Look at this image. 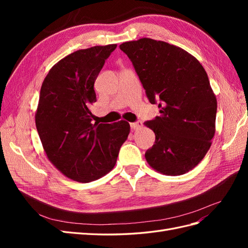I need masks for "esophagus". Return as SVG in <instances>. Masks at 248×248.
I'll use <instances>...</instances> for the list:
<instances>
[{"mask_svg":"<svg viewBox=\"0 0 248 248\" xmlns=\"http://www.w3.org/2000/svg\"><path fill=\"white\" fill-rule=\"evenodd\" d=\"M130 126H131L132 129L138 130V129L141 128V127H142V123H141L140 121H138V122H136V123H131Z\"/></svg>","mask_w":248,"mask_h":248,"instance_id":"esophagus-1","label":"esophagus"}]
</instances>
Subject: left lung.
I'll return each mask as SVG.
<instances>
[{"label": "left lung", "mask_w": 248, "mask_h": 248, "mask_svg": "<svg viewBox=\"0 0 248 248\" xmlns=\"http://www.w3.org/2000/svg\"><path fill=\"white\" fill-rule=\"evenodd\" d=\"M120 49L131 60L149 101H160V116L145 123L155 133L147 162L167 176L188 172L215 134L217 100L204 67L183 48L151 38L124 42Z\"/></svg>", "instance_id": "obj_1"}]
</instances>
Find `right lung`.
<instances>
[{
    "label": "right lung",
    "instance_id": "1",
    "mask_svg": "<svg viewBox=\"0 0 248 248\" xmlns=\"http://www.w3.org/2000/svg\"><path fill=\"white\" fill-rule=\"evenodd\" d=\"M117 44L79 49L60 60L44 78L35 112L48 160L73 181L88 183L114 169L130 125L93 124L94 82Z\"/></svg>",
    "mask_w": 248,
    "mask_h": 248
}]
</instances>
